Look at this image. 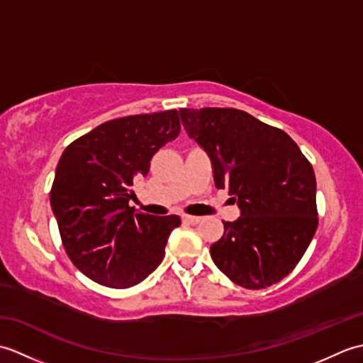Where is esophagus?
<instances>
[{
    "instance_id": "34e87169",
    "label": "esophagus",
    "mask_w": 363,
    "mask_h": 363,
    "mask_svg": "<svg viewBox=\"0 0 363 363\" xmlns=\"http://www.w3.org/2000/svg\"><path fill=\"white\" fill-rule=\"evenodd\" d=\"M201 220V217H195V215H182V221L186 223V225H198Z\"/></svg>"
}]
</instances>
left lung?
Wrapping results in <instances>:
<instances>
[{"label":"left lung","instance_id":"obj_1","mask_svg":"<svg viewBox=\"0 0 363 363\" xmlns=\"http://www.w3.org/2000/svg\"><path fill=\"white\" fill-rule=\"evenodd\" d=\"M182 126L207 152L217 189L240 209L211 246L213 264L245 289L284 279L317 230V181L311 162L284 130L237 109H179Z\"/></svg>","mask_w":363,"mask_h":363}]
</instances>
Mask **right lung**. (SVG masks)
I'll return each instance as SVG.
<instances>
[{"label":"right lung","mask_w":363,"mask_h":363,"mask_svg":"<svg viewBox=\"0 0 363 363\" xmlns=\"http://www.w3.org/2000/svg\"><path fill=\"white\" fill-rule=\"evenodd\" d=\"M179 130L177 111L130 115L103 123L62 152L51 209L68 257L89 279L128 289L160 265L181 218L135 213L129 201L154 154Z\"/></svg>","instance_id":"right-lung-1"}]
</instances>
